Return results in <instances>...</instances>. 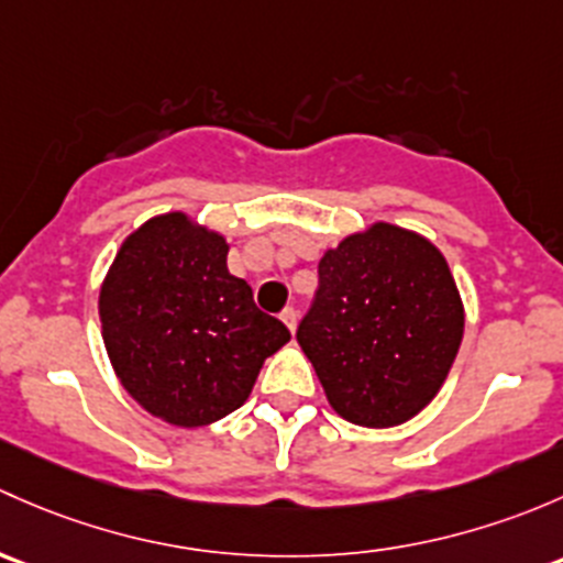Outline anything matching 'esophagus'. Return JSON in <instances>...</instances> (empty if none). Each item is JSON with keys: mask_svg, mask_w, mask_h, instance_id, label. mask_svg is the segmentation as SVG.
I'll return each instance as SVG.
<instances>
[{"mask_svg": "<svg viewBox=\"0 0 563 563\" xmlns=\"http://www.w3.org/2000/svg\"><path fill=\"white\" fill-rule=\"evenodd\" d=\"M279 320H282L284 324H287V328L295 333V324H298V311H295L292 306H287V309H284L282 314H279Z\"/></svg>", "mask_w": 563, "mask_h": 563, "instance_id": "1", "label": "esophagus"}]
</instances>
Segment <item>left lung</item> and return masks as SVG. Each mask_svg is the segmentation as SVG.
<instances>
[{
	"label": "left lung",
	"mask_w": 563,
	"mask_h": 563,
	"mask_svg": "<svg viewBox=\"0 0 563 563\" xmlns=\"http://www.w3.org/2000/svg\"><path fill=\"white\" fill-rule=\"evenodd\" d=\"M463 339L455 279L431 241L376 222L320 260L298 344L330 407L366 428L415 417L448 379Z\"/></svg>",
	"instance_id": "1"
}]
</instances>
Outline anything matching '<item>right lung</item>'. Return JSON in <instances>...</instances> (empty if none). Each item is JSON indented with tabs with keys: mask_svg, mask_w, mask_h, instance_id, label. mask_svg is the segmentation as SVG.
I'll return each mask as SVG.
<instances>
[{
	"mask_svg": "<svg viewBox=\"0 0 563 563\" xmlns=\"http://www.w3.org/2000/svg\"><path fill=\"white\" fill-rule=\"evenodd\" d=\"M102 341L143 409L200 428L241 407L265 357L289 341L228 271V243L187 213L154 217L121 243L100 289Z\"/></svg>",
	"mask_w": 563,
	"mask_h": 563,
	"instance_id": "obj_1",
	"label": "right lung"
}]
</instances>
